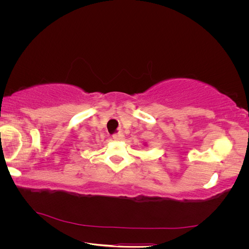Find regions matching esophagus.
Instances as JSON below:
<instances>
[{
    "instance_id": "obj_1",
    "label": "esophagus",
    "mask_w": 249,
    "mask_h": 249,
    "mask_svg": "<svg viewBox=\"0 0 249 249\" xmlns=\"http://www.w3.org/2000/svg\"><path fill=\"white\" fill-rule=\"evenodd\" d=\"M113 139L116 140V141H119L124 139V134L122 132H118V133H115L114 135H113Z\"/></svg>"
}]
</instances>
